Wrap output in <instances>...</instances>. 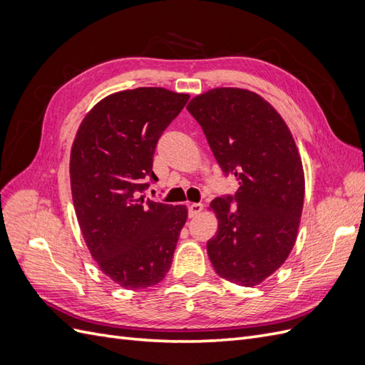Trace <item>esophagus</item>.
I'll list each match as a JSON object with an SVG mask.
<instances>
[{"instance_id":"esophagus-1","label":"esophagus","mask_w":365,"mask_h":365,"mask_svg":"<svg viewBox=\"0 0 365 365\" xmlns=\"http://www.w3.org/2000/svg\"><path fill=\"white\" fill-rule=\"evenodd\" d=\"M202 208H204V205L201 202L189 204V215H190V217H195V216L200 215L202 212Z\"/></svg>"}]
</instances>
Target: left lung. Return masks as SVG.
Instances as JSON below:
<instances>
[{
	"instance_id": "8db88e82",
	"label": "left lung",
	"mask_w": 365,
	"mask_h": 365,
	"mask_svg": "<svg viewBox=\"0 0 365 365\" xmlns=\"http://www.w3.org/2000/svg\"><path fill=\"white\" fill-rule=\"evenodd\" d=\"M189 113L201 125L220 169L237 192L210 204L217 233L207 252L220 277L256 286L277 271L295 244L304 201L300 153L282 115L259 94L215 88L193 97Z\"/></svg>"
}]
</instances>
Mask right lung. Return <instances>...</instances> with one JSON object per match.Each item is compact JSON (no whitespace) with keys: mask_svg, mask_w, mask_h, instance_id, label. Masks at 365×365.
<instances>
[{"mask_svg":"<svg viewBox=\"0 0 365 365\" xmlns=\"http://www.w3.org/2000/svg\"><path fill=\"white\" fill-rule=\"evenodd\" d=\"M189 97L150 86L114 93L77 129L70 157L76 216L93 259L121 288H149L170 269L187 208L141 193L155 178L157 143Z\"/></svg>","mask_w":365,"mask_h":365,"instance_id":"right-lung-1","label":"right lung"}]
</instances>
